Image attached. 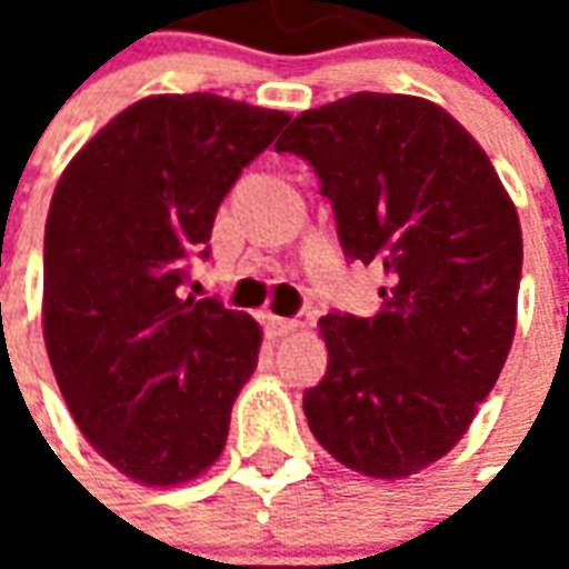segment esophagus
Listing matches in <instances>:
<instances>
[{"label":"esophagus","instance_id":"obj_1","mask_svg":"<svg viewBox=\"0 0 569 569\" xmlns=\"http://www.w3.org/2000/svg\"><path fill=\"white\" fill-rule=\"evenodd\" d=\"M264 326H268V332H271L273 338H283V335L296 332L301 322L292 320V317H268V320H264Z\"/></svg>","mask_w":569,"mask_h":569}]
</instances>
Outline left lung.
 Returning a JSON list of instances; mask_svg holds the SVG:
<instances>
[{"label": "left lung", "instance_id": "1", "mask_svg": "<svg viewBox=\"0 0 569 569\" xmlns=\"http://www.w3.org/2000/svg\"><path fill=\"white\" fill-rule=\"evenodd\" d=\"M277 151L320 176L350 261L387 273L375 317L329 313L310 432L338 463L408 478L463 439L515 338L521 224L493 163L441 106L350 93L292 121Z\"/></svg>", "mask_w": 569, "mask_h": 569}]
</instances>
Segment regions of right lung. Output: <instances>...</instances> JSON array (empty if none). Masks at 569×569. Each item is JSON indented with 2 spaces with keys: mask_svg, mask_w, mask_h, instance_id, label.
Segmentation results:
<instances>
[{
  "mask_svg": "<svg viewBox=\"0 0 569 569\" xmlns=\"http://www.w3.org/2000/svg\"><path fill=\"white\" fill-rule=\"evenodd\" d=\"M289 121L216 93L128 106L69 161L44 222L42 326L81 436L149 488L210 469L259 362V322L182 298L216 210Z\"/></svg>",
  "mask_w": 569,
  "mask_h": 569,
  "instance_id": "obj_1",
  "label": "right lung"
}]
</instances>
